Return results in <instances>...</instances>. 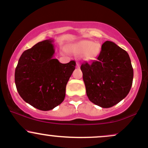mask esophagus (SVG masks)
<instances>
[{
	"label": "esophagus",
	"instance_id": "obj_1",
	"mask_svg": "<svg viewBox=\"0 0 148 148\" xmlns=\"http://www.w3.org/2000/svg\"><path fill=\"white\" fill-rule=\"evenodd\" d=\"M76 67H77V68H79V67H80V63H79V62H76Z\"/></svg>",
	"mask_w": 148,
	"mask_h": 148
}]
</instances>
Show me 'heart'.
<instances>
[{"mask_svg":"<svg viewBox=\"0 0 148 148\" xmlns=\"http://www.w3.org/2000/svg\"><path fill=\"white\" fill-rule=\"evenodd\" d=\"M66 50L76 56L81 55L84 60L90 61L94 60L99 55L100 45L90 40H81L68 45Z\"/></svg>","mask_w":148,"mask_h":148,"instance_id":"b5f03b06","label":"heart"}]
</instances>
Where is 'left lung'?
<instances>
[{"instance_id": "left-lung-1", "label": "left lung", "mask_w": 148, "mask_h": 148, "mask_svg": "<svg viewBox=\"0 0 148 148\" xmlns=\"http://www.w3.org/2000/svg\"><path fill=\"white\" fill-rule=\"evenodd\" d=\"M88 99L95 104L110 108L130 92L134 70L129 54L114 42L106 41L97 60L81 64Z\"/></svg>"}]
</instances>
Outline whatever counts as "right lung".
Instances as JSON below:
<instances>
[{
    "label": "right lung",
    "mask_w": 148,
    "mask_h": 148,
    "mask_svg": "<svg viewBox=\"0 0 148 148\" xmlns=\"http://www.w3.org/2000/svg\"><path fill=\"white\" fill-rule=\"evenodd\" d=\"M52 40H46L21 54L15 69L14 80L18 94L25 102L41 111L58 106L65 97L66 86L76 62L62 64L53 58Z\"/></svg>",
    "instance_id": "add662e5"
}]
</instances>
